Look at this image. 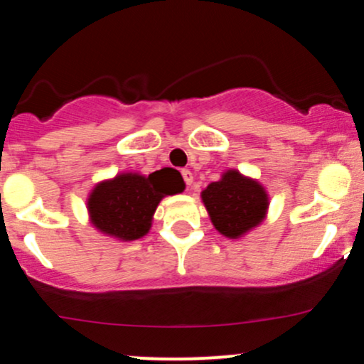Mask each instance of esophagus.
Returning <instances> with one entry per match:
<instances>
[{
	"instance_id": "34e87169",
	"label": "esophagus",
	"mask_w": 364,
	"mask_h": 364,
	"mask_svg": "<svg viewBox=\"0 0 364 364\" xmlns=\"http://www.w3.org/2000/svg\"><path fill=\"white\" fill-rule=\"evenodd\" d=\"M181 174H183V179H185L186 186H191V183H193V173H191L190 169H183Z\"/></svg>"
}]
</instances>
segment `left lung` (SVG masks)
Masks as SVG:
<instances>
[{
  "mask_svg": "<svg viewBox=\"0 0 364 364\" xmlns=\"http://www.w3.org/2000/svg\"><path fill=\"white\" fill-rule=\"evenodd\" d=\"M202 200L217 231L232 240L260 224L269 207L265 190L237 171H228L220 181L210 183Z\"/></svg>",
  "mask_w": 364,
  "mask_h": 364,
  "instance_id": "1",
  "label": "left lung"
}]
</instances>
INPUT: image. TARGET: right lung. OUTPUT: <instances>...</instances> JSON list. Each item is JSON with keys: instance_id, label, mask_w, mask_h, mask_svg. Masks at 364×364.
I'll use <instances>...</instances> for the list:
<instances>
[{"instance_id": "obj_1", "label": "right lung", "mask_w": 364, "mask_h": 364, "mask_svg": "<svg viewBox=\"0 0 364 364\" xmlns=\"http://www.w3.org/2000/svg\"><path fill=\"white\" fill-rule=\"evenodd\" d=\"M183 190L185 183L176 169L164 168L149 176L127 173L99 183L87 205L99 231L133 241L149 232L159 202Z\"/></svg>"}]
</instances>
